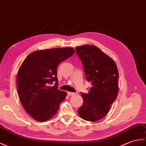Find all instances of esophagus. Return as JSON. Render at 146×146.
Segmentation results:
<instances>
[{"mask_svg":"<svg viewBox=\"0 0 146 146\" xmlns=\"http://www.w3.org/2000/svg\"><path fill=\"white\" fill-rule=\"evenodd\" d=\"M67 94H68V96H73V95H74V94H75V93H73V92H67Z\"/></svg>","mask_w":146,"mask_h":146,"instance_id":"1","label":"esophagus"}]
</instances>
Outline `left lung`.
Here are the masks:
<instances>
[{"instance_id": "left-lung-1", "label": "left lung", "mask_w": 146, "mask_h": 146, "mask_svg": "<svg viewBox=\"0 0 146 146\" xmlns=\"http://www.w3.org/2000/svg\"><path fill=\"white\" fill-rule=\"evenodd\" d=\"M76 53L83 63L86 78L91 83L88 93H81L83 103L78 114L82 119L94 122L109 112L118 93L117 68L114 60L97 46H76Z\"/></svg>"}]
</instances>
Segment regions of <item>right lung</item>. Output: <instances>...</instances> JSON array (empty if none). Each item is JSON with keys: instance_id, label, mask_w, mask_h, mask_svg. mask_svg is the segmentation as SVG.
Returning a JSON list of instances; mask_svg holds the SVG:
<instances>
[{"instance_id": "1", "label": "right lung", "mask_w": 146, "mask_h": 146, "mask_svg": "<svg viewBox=\"0 0 146 146\" xmlns=\"http://www.w3.org/2000/svg\"><path fill=\"white\" fill-rule=\"evenodd\" d=\"M73 48L37 50L27 56L17 77L19 98L24 110L33 119L44 122L52 118L65 99L66 93L58 89L57 66L72 56ZM56 83L53 87L50 84Z\"/></svg>"}]
</instances>
